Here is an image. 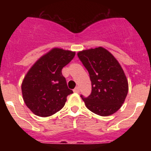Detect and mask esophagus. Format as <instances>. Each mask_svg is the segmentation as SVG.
<instances>
[{
    "label": "esophagus",
    "instance_id": "esophagus-1",
    "mask_svg": "<svg viewBox=\"0 0 151 151\" xmlns=\"http://www.w3.org/2000/svg\"><path fill=\"white\" fill-rule=\"evenodd\" d=\"M73 91H74L75 93H79V91H80L79 88H78V87H76V88H75L74 90H73Z\"/></svg>",
    "mask_w": 151,
    "mask_h": 151
}]
</instances>
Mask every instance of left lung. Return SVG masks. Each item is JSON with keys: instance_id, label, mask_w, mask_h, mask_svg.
<instances>
[{"instance_id": "1", "label": "left lung", "mask_w": 151, "mask_h": 151, "mask_svg": "<svg viewBox=\"0 0 151 151\" xmlns=\"http://www.w3.org/2000/svg\"><path fill=\"white\" fill-rule=\"evenodd\" d=\"M78 57L88 72L91 82L90 95H81L85 106L102 116L116 113L129 91L127 78L118 61L101 47L78 52Z\"/></svg>"}]
</instances>
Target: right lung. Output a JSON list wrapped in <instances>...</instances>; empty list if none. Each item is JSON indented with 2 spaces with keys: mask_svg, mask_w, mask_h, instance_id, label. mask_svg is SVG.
<instances>
[{
  "mask_svg": "<svg viewBox=\"0 0 151 151\" xmlns=\"http://www.w3.org/2000/svg\"><path fill=\"white\" fill-rule=\"evenodd\" d=\"M76 53L54 48L36 61L23 79L22 93L29 110L47 117L60 110L66 97L73 93L68 88L62 69L74 58Z\"/></svg>",
  "mask_w": 151,
  "mask_h": 151,
  "instance_id": "add662e5",
  "label": "right lung"
}]
</instances>
